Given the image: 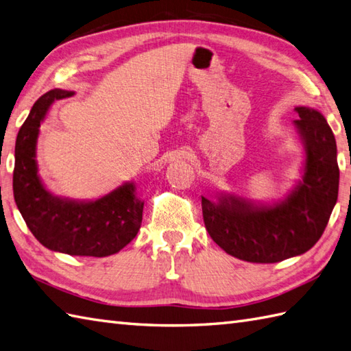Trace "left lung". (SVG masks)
<instances>
[{"mask_svg":"<svg viewBox=\"0 0 351 351\" xmlns=\"http://www.w3.org/2000/svg\"><path fill=\"white\" fill-rule=\"evenodd\" d=\"M293 126L303 149L300 178L281 199L255 201L222 192L201 197L210 237L247 263H278L305 254L322 237L338 199L337 141L324 115L298 106Z\"/></svg>","mask_w":351,"mask_h":351,"instance_id":"1","label":"left lung"}]
</instances>
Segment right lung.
<instances>
[{"instance_id":"add662e5","label":"right lung","mask_w":351,"mask_h":351,"mask_svg":"<svg viewBox=\"0 0 351 351\" xmlns=\"http://www.w3.org/2000/svg\"><path fill=\"white\" fill-rule=\"evenodd\" d=\"M73 91L51 90L31 108L14 145L13 195L27 227L53 252L80 256H108L120 252L138 234L144 201L136 184L124 182L95 199L53 195L38 174L37 141L40 126L56 100Z\"/></svg>"}]
</instances>
